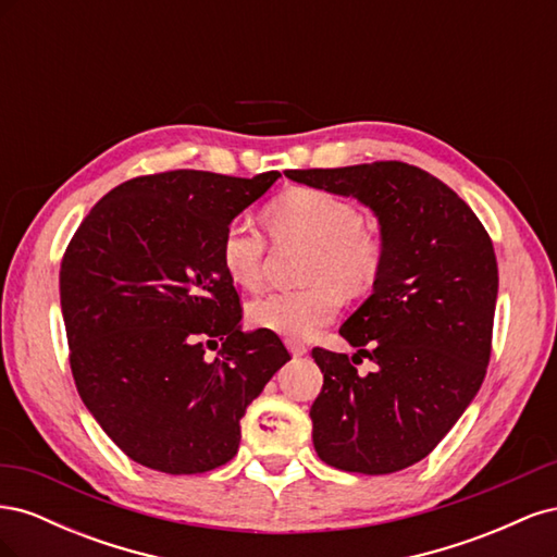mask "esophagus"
Segmentation results:
<instances>
[{
    "instance_id": "esophagus-1",
    "label": "esophagus",
    "mask_w": 557,
    "mask_h": 557,
    "mask_svg": "<svg viewBox=\"0 0 557 557\" xmlns=\"http://www.w3.org/2000/svg\"><path fill=\"white\" fill-rule=\"evenodd\" d=\"M288 348H290V352H293L295 358H301V356H307V352H309V348L305 344H299V342H290Z\"/></svg>"
}]
</instances>
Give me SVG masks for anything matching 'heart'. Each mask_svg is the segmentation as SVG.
<instances>
[{"label": "heart", "mask_w": 557, "mask_h": 557, "mask_svg": "<svg viewBox=\"0 0 557 557\" xmlns=\"http://www.w3.org/2000/svg\"><path fill=\"white\" fill-rule=\"evenodd\" d=\"M274 239L309 246L297 290L267 293L248 305V320L260 330L307 339L339 313L342 299L362 297L374 288L385 260L376 232L362 225V213L348 199L320 188H290L267 207ZM221 264L230 281L256 288L262 278L267 242L246 218L232 221L221 237Z\"/></svg>", "instance_id": "obj_1"}]
</instances>
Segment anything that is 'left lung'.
Returning a JSON list of instances; mask_svg holds the SVG:
<instances>
[{
	"instance_id": "1",
	"label": "left lung",
	"mask_w": 557,
	"mask_h": 557,
	"mask_svg": "<svg viewBox=\"0 0 557 557\" xmlns=\"http://www.w3.org/2000/svg\"><path fill=\"white\" fill-rule=\"evenodd\" d=\"M285 176L362 201L385 248L374 293L339 330L377 372L360 377L346 352L313 348L323 372L309 411L318 458L369 476L407 469L444 440L485 379L499 283L493 242L446 183L407 162Z\"/></svg>"
}]
</instances>
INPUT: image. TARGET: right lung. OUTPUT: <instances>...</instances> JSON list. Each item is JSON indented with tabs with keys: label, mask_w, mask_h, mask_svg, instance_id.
Returning <instances> with one entry per match:
<instances>
[{
	"label": "right lung",
	"mask_w": 557,
	"mask_h": 557,
	"mask_svg": "<svg viewBox=\"0 0 557 557\" xmlns=\"http://www.w3.org/2000/svg\"><path fill=\"white\" fill-rule=\"evenodd\" d=\"M278 172L176 170L117 185L60 264L76 391L129 460L201 474L237 455L248 404L290 360L278 334L242 332L223 230ZM207 349H218L209 361Z\"/></svg>",
	"instance_id": "right-lung-1"
}]
</instances>
